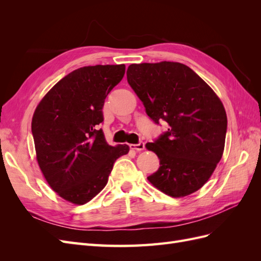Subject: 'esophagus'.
<instances>
[{"instance_id":"obj_1","label":"esophagus","mask_w":261,"mask_h":261,"mask_svg":"<svg viewBox=\"0 0 261 261\" xmlns=\"http://www.w3.org/2000/svg\"><path fill=\"white\" fill-rule=\"evenodd\" d=\"M129 147H130V149L136 150V151H141V150L145 149V144L143 143V141H139V143L136 145H129Z\"/></svg>"}]
</instances>
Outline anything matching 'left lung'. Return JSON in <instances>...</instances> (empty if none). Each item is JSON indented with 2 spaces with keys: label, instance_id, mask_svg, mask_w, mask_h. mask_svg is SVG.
I'll return each mask as SVG.
<instances>
[{
  "label": "left lung",
  "instance_id": "1",
  "mask_svg": "<svg viewBox=\"0 0 261 261\" xmlns=\"http://www.w3.org/2000/svg\"><path fill=\"white\" fill-rule=\"evenodd\" d=\"M126 74L147 115L155 124H169L167 132L146 145L160 160L148 180L175 198L198 191L223 154L227 118L222 102L181 63L132 64Z\"/></svg>",
  "mask_w": 261,
  "mask_h": 261
}]
</instances>
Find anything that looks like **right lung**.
<instances>
[{"instance_id": "obj_1", "label": "right lung", "mask_w": 261, "mask_h": 261, "mask_svg": "<svg viewBox=\"0 0 261 261\" xmlns=\"http://www.w3.org/2000/svg\"><path fill=\"white\" fill-rule=\"evenodd\" d=\"M124 74V64L75 69L36 109L31 132L39 167L67 201H90L107 185L115 160L128 152L127 145H108L99 128L105 100Z\"/></svg>"}]
</instances>
